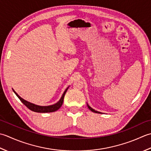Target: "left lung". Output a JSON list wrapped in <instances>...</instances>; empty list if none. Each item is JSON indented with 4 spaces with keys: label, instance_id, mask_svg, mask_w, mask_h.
I'll return each mask as SVG.
<instances>
[{
    "label": "left lung",
    "instance_id": "1",
    "mask_svg": "<svg viewBox=\"0 0 151 151\" xmlns=\"http://www.w3.org/2000/svg\"><path fill=\"white\" fill-rule=\"evenodd\" d=\"M87 106H88V109H90L91 111H93V112H94V113H101L100 112H99V111H95L94 109H93V108H92V107H91L90 106H89L88 104H87Z\"/></svg>",
    "mask_w": 151,
    "mask_h": 151
}]
</instances>
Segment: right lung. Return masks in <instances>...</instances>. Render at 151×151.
Wrapping results in <instances>:
<instances>
[{
    "instance_id": "add662e5",
    "label": "right lung",
    "mask_w": 151,
    "mask_h": 151,
    "mask_svg": "<svg viewBox=\"0 0 151 151\" xmlns=\"http://www.w3.org/2000/svg\"><path fill=\"white\" fill-rule=\"evenodd\" d=\"M68 87L66 89V91H64V93H63L62 97H61V98H60V100L58 101L57 104H54V105L49 106H40L35 105V104H33L32 103H30V102H29V101H27L26 100H24V99H23L22 98H21L14 90L13 91L14 92V93L16 94V96L19 98V99L21 101V102H22L24 105H25L27 107H28L30 110L32 111L37 112V113H51V112L56 111L57 110H58L61 106H62L63 104L64 95H65Z\"/></svg>"
}]
</instances>
